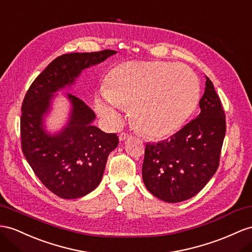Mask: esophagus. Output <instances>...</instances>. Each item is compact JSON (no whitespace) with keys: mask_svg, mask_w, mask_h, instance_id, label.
Returning a JSON list of instances; mask_svg holds the SVG:
<instances>
[{"mask_svg":"<svg viewBox=\"0 0 252 252\" xmlns=\"http://www.w3.org/2000/svg\"><path fill=\"white\" fill-rule=\"evenodd\" d=\"M128 137H131L130 134H127V133H121V134L119 135V140H120V141H124V140L127 139Z\"/></svg>","mask_w":252,"mask_h":252,"instance_id":"esophagus-1","label":"esophagus"}]
</instances>
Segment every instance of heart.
<instances>
[{
  "label": "heart",
  "mask_w": 252,
  "mask_h": 252,
  "mask_svg": "<svg viewBox=\"0 0 252 252\" xmlns=\"http://www.w3.org/2000/svg\"><path fill=\"white\" fill-rule=\"evenodd\" d=\"M198 99L199 82L189 67L168 62L131 61L111 70L94 106L112 125L118 124L120 108H128L136 130L149 137H164L184 125Z\"/></svg>",
  "instance_id": "heart-1"
}]
</instances>
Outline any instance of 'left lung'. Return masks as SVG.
<instances>
[{
  "instance_id": "8db88e82",
  "label": "left lung",
  "mask_w": 252,
  "mask_h": 252,
  "mask_svg": "<svg viewBox=\"0 0 252 252\" xmlns=\"http://www.w3.org/2000/svg\"><path fill=\"white\" fill-rule=\"evenodd\" d=\"M205 77L198 117L169 139L146 145L144 183L165 202H181L197 195L218 168L225 116L214 85Z\"/></svg>"
}]
</instances>
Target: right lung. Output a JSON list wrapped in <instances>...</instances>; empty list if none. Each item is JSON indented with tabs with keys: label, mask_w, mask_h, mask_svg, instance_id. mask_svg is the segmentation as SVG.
<instances>
[{
	"label": "right lung",
	"mask_w": 252,
	"mask_h": 252,
	"mask_svg": "<svg viewBox=\"0 0 252 252\" xmlns=\"http://www.w3.org/2000/svg\"><path fill=\"white\" fill-rule=\"evenodd\" d=\"M117 52L70 53L55 59L32 84L22 103L21 145L28 163L46 188L63 199H75L98 188L108 154L118 146L115 133L93 126L95 115L77 96L67 94L71 111L59 133L44 128L55 93L73 85L82 71Z\"/></svg>",
	"instance_id": "right-lung-1"
}]
</instances>
